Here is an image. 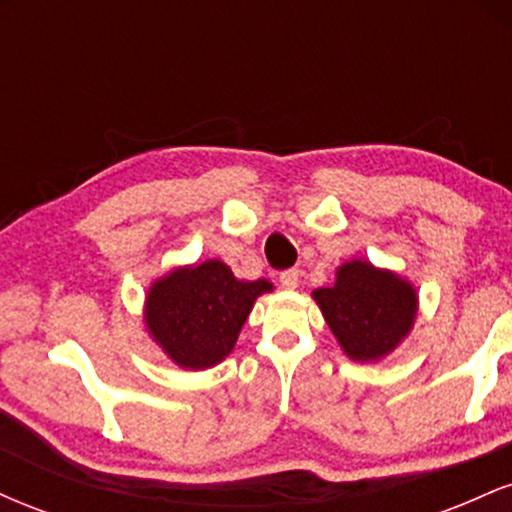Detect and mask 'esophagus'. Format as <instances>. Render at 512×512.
<instances>
[{"label":"esophagus","mask_w":512,"mask_h":512,"mask_svg":"<svg viewBox=\"0 0 512 512\" xmlns=\"http://www.w3.org/2000/svg\"><path fill=\"white\" fill-rule=\"evenodd\" d=\"M298 276H301V272L298 269H286V272H281L279 281H281V289L286 291H293L298 286Z\"/></svg>","instance_id":"34e87169"}]
</instances>
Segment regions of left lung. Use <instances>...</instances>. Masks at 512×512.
Instances as JSON below:
<instances>
[{
  "instance_id": "8db88e82",
  "label": "left lung",
  "mask_w": 512,
  "mask_h": 512,
  "mask_svg": "<svg viewBox=\"0 0 512 512\" xmlns=\"http://www.w3.org/2000/svg\"><path fill=\"white\" fill-rule=\"evenodd\" d=\"M313 301L351 361L378 363L390 356L419 315V293L409 279L368 260L337 267L330 289H315Z\"/></svg>"
}]
</instances>
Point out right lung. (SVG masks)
<instances>
[{"mask_svg":"<svg viewBox=\"0 0 512 512\" xmlns=\"http://www.w3.org/2000/svg\"><path fill=\"white\" fill-rule=\"evenodd\" d=\"M272 281L238 279L221 260L182 264L158 276L144 298V327L182 370H207L233 351L252 305Z\"/></svg>","mask_w":512,"mask_h":512,"instance_id":"1","label":"right lung"}]
</instances>
